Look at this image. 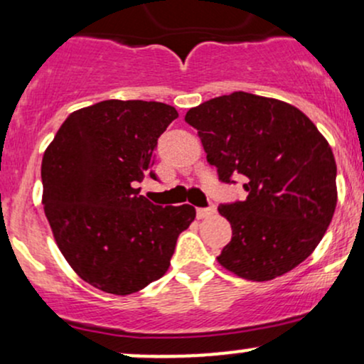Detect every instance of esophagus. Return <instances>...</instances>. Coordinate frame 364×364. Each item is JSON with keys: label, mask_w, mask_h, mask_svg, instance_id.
Segmentation results:
<instances>
[{"label": "esophagus", "mask_w": 364, "mask_h": 364, "mask_svg": "<svg viewBox=\"0 0 364 364\" xmlns=\"http://www.w3.org/2000/svg\"><path fill=\"white\" fill-rule=\"evenodd\" d=\"M212 214H215V207H205V208H196V217L198 219H205V217H210Z\"/></svg>", "instance_id": "1"}]
</instances>
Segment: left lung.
<instances>
[{"instance_id": "8db88e82", "label": "left lung", "mask_w": 364, "mask_h": 364, "mask_svg": "<svg viewBox=\"0 0 364 364\" xmlns=\"http://www.w3.org/2000/svg\"><path fill=\"white\" fill-rule=\"evenodd\" d=\"M208 164L223 183L243 178L248 196L223 203L232 237L217 257L248 281L287 274L313 253L337 205V166L328 141L304 112L248 92L191 107Z\"/></svg>"}]
</instances>
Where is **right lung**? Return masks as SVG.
Here are the masks:
<instances>
[{
  "label": "right lung",
  "instance_id": "add662e5",
  "mask_svg": "<svg viewBox=\"0 0 364 364\" xmlns=\"http://www.w3.org/2000/svg\"><path fill=\"white\" fill-rule=\"evenodd\" d=\"M178 118L156 101H102L72 112L43 157L44 214L58 248L90 286L127 296L168 272L191 205L140 195L157 139Z\"/></svg>",
  "mask_w": 364,
  "mask_h": 364
}]
</instances>
